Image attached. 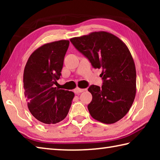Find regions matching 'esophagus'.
I'll use <instances>...</instances> for the list:
<instances>
[{
  "label": "esophagus",
  "mask_w": 160,
  "mask_h": 160,
  "mask_svg": "<svg viewBox=\"0 0 160 160\" xmlns=\"http://www.w3.org/2000/svg\"><path fill=\"white\" fill-rule=\"evenodd\" d=\"M85 90H86V89H81V88H77L75 89L74 92H75V93L79 94V93L85 91Z\"/></svg>",
  "instance_id": "34e87169"
}]
</instances>
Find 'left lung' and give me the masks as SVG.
<instances>
[{"instance_id":"8db88e82","label":"left lung","mask_w":160,"mask_h":160,"mask_svg":"<svg viewBox=\"0 0 160 160\" xmlns=\"http://www.w3.org/2000/svg\"><path fill=\"white\" fill-rule=\"evenodd\" d=\"M88 58L94 68H102L104 83L91 85L92 95L88 104L92 117L112 124L126 116L136 94V70L132 55L125 43L109 32L99 31L70 39Z\"/></svg>"}]
</instances>
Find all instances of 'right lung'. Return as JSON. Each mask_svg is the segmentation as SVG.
I'll use <instances>...</instances> for the list:
<instances>
[{"label": "right lung", "instance_id": "obj_1", "mask_svg": "<svg viewBox=\"0 0 160 160\" xmlns=\"http://www.w3.org/2000/svg\"><path fill=\"white\" fill-rule=\"evenodd\" d=\"M68 40L47 43L37 48L24 70L25 97L29 112L46 124L57 123L66 117L74 92L54 88L60 78Z\"/></svg>", "mask_w": 160, "mask_h": 160}]
</instances>
